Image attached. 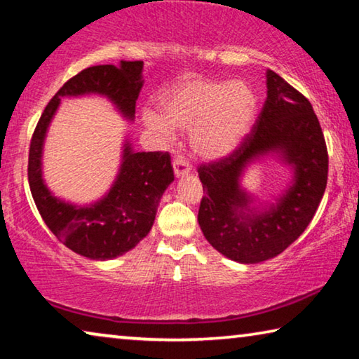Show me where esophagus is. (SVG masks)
Wrapping results in <instances>:
<instances>
[{
    "mask_svg": "<svg viewBox=\"0 0 359 359\" xmlns=\"http://www.w3.org/2000/svg\"><path fill=\"white\" fill-rule=\"evenodd\" d=\"M172 166H174L175 177H184V175H189V172H190V166L184 161V159H180V158L174 159Z\"/></svg>",
    "mask_w": 359,
    "mask_h": 359,
    "instance_id": "1",
    "label": "esophagus"
}]
</instances>
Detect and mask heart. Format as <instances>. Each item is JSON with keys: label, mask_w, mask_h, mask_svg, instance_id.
I'll use <instances>...</instances> for the list:
<instances>
[{"label": "heart", "mask_w": 359, "mask_h": 359, "mask_svg": "<svg viewBox=\"0 0 359 359\" xmlns=\"http://www.w3.org/2000/svg\"><path fill=\"white\" fill-rule=\"evenodd\" d=\"M159 113L142 111L145 128L164 140H174L175 130H190V147L196 156L219 161L240 147L259 111L252 86L241 79L187 76L163 90Z\"/></svg>", "instance_id": "b5f03b06"}]
</instances>
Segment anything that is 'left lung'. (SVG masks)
Wrapping results in <instances>:
<instances>
[{"instance_id": "8db88e82", "label": "left lung", "mask_w": 359, "mask_h": 359, "mask_svg": "<svg viewBox=\"0 0 359 359\" xmlns=\"http://www.w3.org/2000/svg\"><path fill=\"white\" fill-rule=\"evenodd\" d=\"M276 158L292 170L280 196L262 202L242 185L252 163ZM198 224L215 251L240 264L276 257L302 235L327 184V150L311 104L266 70V99L251 134L229 158L200 166Z\"/></svg>"}]
</instances>
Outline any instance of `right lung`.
Segmentation results:
<instances>
[{
    "mask_svg": "<svg viewBox=\"0 0 359 359\" xmlns=\"http://www.w3.org/2000/svg\"><path fill=\"white\" fill-rule=\"evenodd\" d=\"M144 86V62L89 67L59 89L36 124L28 155V184L44 224L68 249L90 260L126 254L149 235L163 193L174 182L169 153L135 151L124 134L119 168L110 189L90 203L55 196L43 177V153L62 99L97 95L126 121L135 119V100Z\"/></svg>",
    "mask_w": 359,
    "mask_h": 359,
    "instance_id": "1",
    "label": "right lung"
}]
</instances>
